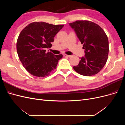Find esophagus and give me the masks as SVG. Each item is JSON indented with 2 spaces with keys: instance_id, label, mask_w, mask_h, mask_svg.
Wrapping results in <instances>:
<instances>
[{
  "instance_id": "obj_1",
  "label": "esophagus",
  "mask_w": 125,
  "mask_h": 125,
  "mask_svg": "<svg viewBox=\"0 0 125 125\" xmlns=\"http://www.w3.org/2000/svg\"><path fill=\"white\" fill-rule=\"evenodd\" d=\"M63 56L67 57H69V58H70V57H71V56H70V55H66V54H64Z\"/></svg>"
}]
</instances>
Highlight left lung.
<instances>
[{
  "mask_svg": "<svg viewBox=\"0 0 125 125\" xmlns=\"http://www.w3.org/2000/svg\"><path fill=\"white\" fill-rule=\"evenodd\" d=\"M79 40L83 44L85 56L78 65L73 67L78 73L84 76L95 75L102 69L107 62L109 52L108 37L99 25L86 20L69 23Z\"/></svg>",
  "mask_w": 125,
  "mask_h": 125,
  "instance_id": "obj_1",
  "label": "left lung"
}]
</instances>
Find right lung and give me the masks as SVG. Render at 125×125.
<instances>
[{
  "label": "right lung",
  "mask_w": 125,
  "mask_h": 125,
  "mask_svg": "<svg viewBox=\"0 0 125 125\" xmlns=\"http://www.w3.org/2000/svg\"><path fill=\"white\" fill-rule=\"evenodd\" d=\"M63 26L34 22L22 30L17 40V51L22 65L30 74L45 77L56 68L62 55H55L46 50L52 47L54 37Z\"/></svg>",
  "instance_id": "add662e5"
}]
</instances>
